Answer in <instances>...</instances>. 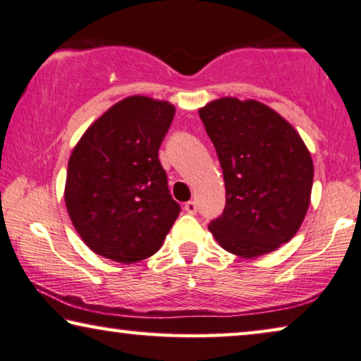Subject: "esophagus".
I'll return each mask as SVG.
<instances>
[{
  "mask_svg": "<svg viewBox=\"0 0 361 361\" xmlns=\"http://www.w3.org/2000/svg\"><path fill=\"white\" fill-rule=\"evenodd\" d=\"M184 210L189 213V215H195V213H197V203L193 200H189L184 205Z\"/></svg>",
  "mask_w": 361,
  "mask_h": 361,
  "instance_id": "esophagus-1",
  "label": "esophagus"
}]
</instances>
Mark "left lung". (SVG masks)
Returning a JSON list of instances; mask_svg holds the SVG:
<instances>
[{"label":"left lung","instance_id":"8db88e82","mask_svg":"<svg viewBox=\"0 0 361 361\" xmlns=\"http://www.w3.org/2000/svg\"><path fill=\"white\" fill-rule=\"evenodd\" d=\"M215 146L226 207L208 229L224 250L252 259L274 252L300 229L314 166L300 133L265 104L221 97L198 111Z\"/></svg>","mask_w":361,"mask_h":361}]
</instances>
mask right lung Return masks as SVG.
I'll list each match as a JSON object with an SVG mask.
<instances>
[{"mask_svg": "<svg viewBox=\"0 0 361 361\" xmlns=\"http://www.w3.org/2000/svg\"><path fill=\"white\" fill-rule=\"evenodd\" d=\"M168 101L130 96L102 114L73 148L65 203L92 252L120 264L158 252L180 207L171 197L159 146L174 118Z\"/></svg>", "mask_w": 361, "mask_h": 361, "instance_id": "obj_1", "label": "right lung"}]
</instances>
